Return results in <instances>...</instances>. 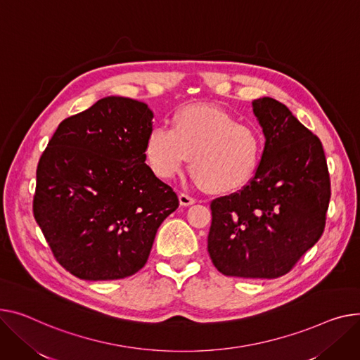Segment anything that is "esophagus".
I'll use <instances>...</instances> for the list:
<instances>
[{"label": "esophagus", "instance_id": "esophagus-1", "mask_svg": "<svg viewBox=\"0 0 360 360\" xmlns=\"http://www.w3.org/2000/svg\"><path fill=\"white\" fill-rule=\"evenodd\" d=\"M194 202H195V198H194V197H191V195L184 194V193L179 194V204H181V205L188 207V205H193Z\"/></svg>", "mask_w": 360, "mask_h": 360}]
</instances>
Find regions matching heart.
I'll return each instance as SVG.
<instances>
[{"mask_svg":"<svg viewBox=\"0 0 360 360\" xmlns=\"http://www.w3.org/2000/svg\"><path fill=\"white\" fill-rule=\"evenodd\" d=\"M265 136L250 123L210 105H193L174 115L172 129H150L145 155L159 179H171L191 155L193 178L214 193H230L249 181L260 163Z\"/></svg>","mask_w":360,"mask_h":360,"instance_id":"1","label":"heart"}]
</instances>
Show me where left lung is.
Masks as SVG:
<instances>
[{
  "instance_id": "8db88e82",
  "label": "left lung",
  "mask_w": 360,
  "mask_h": 360,
  "mask_svg": "<svg viewBox=\"0 0 360 360\" xmlns=\"http://www.w3.org/2000/svg\"><path fill=\"white\" fill-rule=\"evenodd\" d=\"M253 112L265 149L248 185L211 201L208 253L223 275L288 274L326 226L330 175L320 139L282 103L263 97Z\"/></svg>"
}]
</instances>
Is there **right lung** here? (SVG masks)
<instances>
[{
	"label": "right lung",
	"instance_id": "add662e5",
	"mask_svg": "<svg viewBox=\"0 0 360 360\" xmlns=\"http://www.w3.org/2000/svg\"><path fill=\"white\" fill-rule=\"evenodd\" d=\"M153 112L105 97L65 118L36 172L33 214L60 265L85 281L134 275L178 197L145 163Z\"/></svg>",
	"mask_w": 360,
	"mask_h": 360
}]
</instances>
